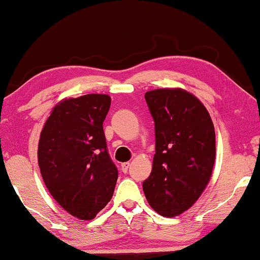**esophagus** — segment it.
I'll return each mask as SVG.
<instances>
[{
    "label": "esophagus",
    "instance_id": "esophagus-1",
    "mask_svg": "<svg viewBox=\"0 0 260 260\" xmlns=\"http://www.w3.org/2000/svg\"><path fill=\"white\" fill-rule=\"evenodd\" d=\"M121 170H123L124 173H126L127 172V169H129V167H130V163L129 161H126V163H121Z\"/></svg>",
    "mask_w": 260,
    "mask_h": 260
}]
</instances>
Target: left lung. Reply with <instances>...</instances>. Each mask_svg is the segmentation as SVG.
<instances>
[{"mask_svg": "<svg viewBox=\"0 0 260 260\" xmlns=\"http://www.w3.org/2000/svg\"><path fill=\"white\" fill-rule=\"evenodd\" d=\"M145 99L154 120L155 154L143 192L158 214L172 218L190 208L208 185L214 125L203 103L184 88H157Z\"/></svg>", "mask_w": 260, "mask_h": 260, "instance_id": "1", "label": "left lung"}]
</instances>
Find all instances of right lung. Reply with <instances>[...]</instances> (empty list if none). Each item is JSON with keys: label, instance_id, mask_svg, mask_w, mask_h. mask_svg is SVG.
<instances>
[{"label": "right lung", "instance_id": "1", "mask_svg": "<svg viewBox=\"0 0 260 260\" xmlns=\"http://www.w3.org/2000/svg\"><path fill=\"white\" fill-rule=\"evenodd\" d=\"M109 107L108 94L64 99L53 107L40 135L38 161L46 187L81 220H91L105 208L118 180L103 133Z\"/></svg>", "mask_w": 260, "mask_h": 260}]
</instances>
